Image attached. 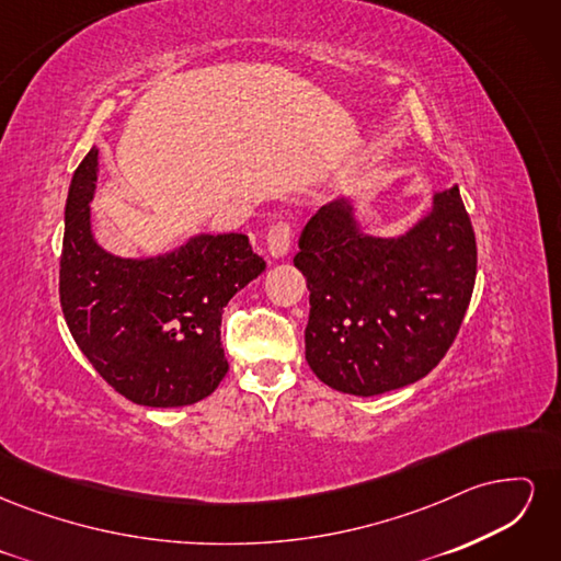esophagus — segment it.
<instances>
[{"mask_svg":"<svg viewBox=\"0 0 561 561\" xmlns=\"http://www.w3.org/2000/svg\"><path fill=\"white\" fill-rule=\"evenodd\" d=\"M293 236H295L293 225L287 222V219H278V222L268 229V236H266L268 252L274 254V257H285L287 250H290Z\"/></svg>","mask_w":561,"mask_h":561,"instance_id":"1","label":"esophagus"}]
</instances>
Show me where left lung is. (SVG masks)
Here are the masks:
<instances>
[{"label": "left lung", "instance_id": "1", "mask_svg": "<svg viewBox=\"0 0 561 561\" xmlns=\"http://www.w3.org/2000/svg\"><path fill=\"white\" fill-rule=\"evenodd\" d=\"M295 266L309 287V367L330 388L369 398L445 358L472 297L478 245L458 186L435 194L433 213L400 239L360 233L339 198L304 227Z\"/></svg>", "mask_w": 561, "mask_h": 561}]
</instances>
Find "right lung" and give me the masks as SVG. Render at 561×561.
I'll return each mask as SVG.
<instances>
[{
    "label": "right lung",
    "mask_w": 561,
    "mask_h": 561,
    "mask_svg": "<svg viewBox=\"0 0 561 561\" xmlns=\"http://www.w3.org/2000/svg\"><path fill=\"white\" fill-rule=\"evenodd\" d=\"M93 147L65 203L60 307L77 346L116 393L145 407L208 398L229 371L222 313L264 271L248 236H196L157 260H122L93 241Z\"/></svg>",
    "instance_id": "1"
}]
</instances>
